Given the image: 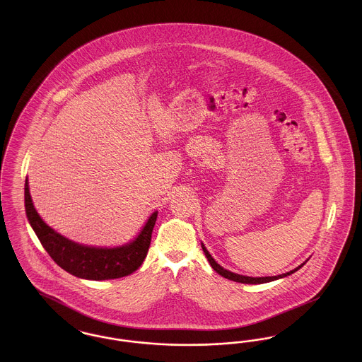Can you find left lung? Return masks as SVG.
I'll return each mask as SVG.
<instances>
[{"instance_id": "1", "label": "left lung", "mask_w": 362, "mask_h": 362, "mask_svg": "<svg viewBox=\"0 0 362 362\" xmlns=\"http://www.w3.org/2000/svg\"><path fill=\"white\" fill-rule=\"evenodd\" d=\"M202 250H204V252H205V255H206L207 260H209V263H210V266L220 274V276H224V278H228V279H230V281H235V282H241V284H264V282H270V281H276V279H279V278H284V276H291L293 274L294 272H297L298 269H301L303 266H304V263L301 264V266H298L297 269H294L292 272H288V273H285V274H281V276H240V274H235V273H232V272H228V270H225L224 267H221L214 259L211 258V255L209 254V251H207L206 248H205V245L202 244Z\"/></svg>"}]
</instances>
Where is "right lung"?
Masks as SVG:
<instances>
[{
    "label": "right lung",
    "mask_w": 362,
    "mask_h": 362,
    "mask_svg": "<svg viewBox=\"0 0 362 362\" xmlns=\"http://www.w3.org/2000/svg\"><path fill=\"white\" fill-rule=\"evenodd\" d=\"M24 202L28 221L52 260L73 276L93 281L129 276L142 264L148 254L157 211L139 232L137 239L118 248H95L77 244L57 233L39 217L33 205L28 180L24 186Z\"/></svg>",
    "instance_id": "1"
}]
</instances>
